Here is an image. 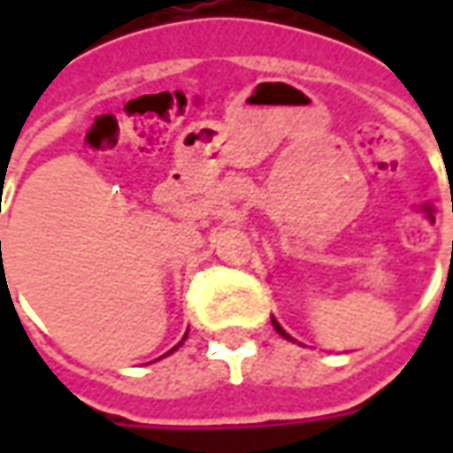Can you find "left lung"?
<instances>
[{
    "label": "left lung",
    "mask_w": 453,
    "mask_h": 453,
    "mask_svg": "<svg viewBox=\"0 0 453 453\" xmlns=\"http://www.w3.org/2000/svg\"><path fill=\"white\" fill-rule=\"evenodd\" d=\"M272 325H274V330H276V333H279V334H281V337H286V340H288V342H296L294 337H291V334L286 333V330H284V327H281V325L276 323V318H272Z\"/></svg>",
    "instance_id": "1"
}]
</instances>
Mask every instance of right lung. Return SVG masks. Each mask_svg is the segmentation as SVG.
Returning <instances> with one entry per match:
<instances>
[{
    "label": "right lung",
    "instance_id": "right-lung-1",
    "mask_svg": "<svg viewBox=\"0 0 453 453\" xmlns=\"http://www.w3.org/2000/svg\"><path fill=\"white\" fill-rule=\"evenodd\" d=\"M187 334H188V330H187ZM187 334H184V340H187ZM184 340H181V342H184ZM181 342H179V344H181ZM179 344H177V347H179ZM177 347H172V349H169V351H167V354H172V351L177 349Z\"/></svg>",
    "mask_w": 453,
    "mask_h": 453
}]
</instances>
